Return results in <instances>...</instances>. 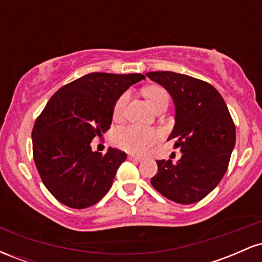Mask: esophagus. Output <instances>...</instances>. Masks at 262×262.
I'll use <instances>...</instances> for the list:
<instances>
[{
  "mask_svg": "<svg viewBox=\"0 0 262 262\" xmlns=\"http://www.w3.org/2000/svg\"><path fill=\"white\" fill-rule=\"evenodd\" d=\"M128 159H129V160H133V161H141V160H143V158H140V156H135L133 154L129 155Z\"/></svg>",
  "mask_w": 262,
  "mask_h": 262,
  "instance_id": "34e87169",
  "label": "esophagus"
}]
</instances>
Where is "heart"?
Returning <instances> with one entry per match:
<instances>
[{"instance_id":"obj_1","label":"heart","mask_w":262,"mask_h":262,"mask_svg":"<svg viewBox=\"0 0 262 262\" xmlns=\"http://www.w3.org/2000/svg\"><path fill=\"white\" fill-rule=\"evenodd\" d=\"M144 95L148 98L155 110L162 106H167L170 101L169 92L160 86H150L144 90ZM128 101V93H123L119 96L113 107V118L119 119L124 114L125 104ZM161 138V133L158 129L144 127V125L130 124L121 127L114 132L113 139L114 143L119 148L127 150V151L134 152V154H145L152 145Z\"/></svg>"}]
</instances>
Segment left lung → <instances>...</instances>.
Listing matches in <instances>:
<instances>
[{
	"mask_svg": "<svg viewBox=\"0 0 262 262\" xmlns=\"http://www.w3.org/2000/svg\"><path fill=\"white\" fill-rule=\"evenodd\" d=\"M166 89L175 103V125L169 139L181 149L179 161L158 160L151 185L176 203L191 204L210 193L229 165L235 125L227 104L208 82L172 71L146 73Z\"/></svg>",
	"mask_w": 262,
	"mask_h": 262,
	"instance_id": "8db88e82",
	"label": "left lung"
}]
</instances>
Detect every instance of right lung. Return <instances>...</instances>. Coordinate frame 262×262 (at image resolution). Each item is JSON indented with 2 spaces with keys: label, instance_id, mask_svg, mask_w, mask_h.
Segmentation results:
<instances>
[{
  "label": "right lung",
  "instance_id": "obj_1",
  "mask_svg": "<svg viewBox=\"0 0 262 262\" xmlns=\"http://www.w3.org/2000/svg\"><path fill=\"white\" fill-rule=\"evenodd\" d=\"M141 74H87L62 86L48 101L32 132L33 158L41 181L59 202L75 209L106 196L127 154L92 151L91 141L112 124L113 107Z\"/></svg>",
  "mask_w": 262,
  "mask_h": 262
}]
</instances>
